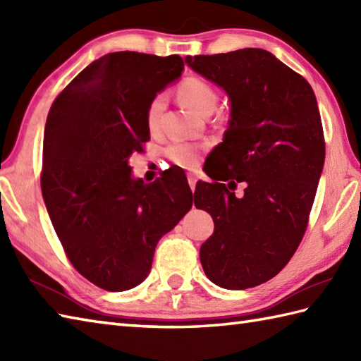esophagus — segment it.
Segmentation results:
<instances>
[{"instance_id": "esophagus-1", "label": "esophagus", "mask_w": 361, "mask_h": 361, "mask_svg": "<svg viewBox=\"0 0 361 361\" xmlns=\"http://www.w3.org/2000/svg\"><path fill=\"white\" fill-rule=\"evenodd\" d=\"M188 181H189V186L192 190H195V185H197V176L194 173H189L188 175Z\"/></svg>"}]
</instances>
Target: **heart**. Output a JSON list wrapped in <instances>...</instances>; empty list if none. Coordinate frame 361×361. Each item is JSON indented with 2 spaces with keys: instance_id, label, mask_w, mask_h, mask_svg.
<instances>
[{
  "instance_id": "heart-1",
  "label": "heart",
  "mask_w": 361,
  "mask_h": 361,
  "mask_svg": "<svg viewBox=\"0 0 361 361\" xmlns=\"http://www.w3.org/2000/svg\"><path fill=\"white\" fill-rule=\"evenodd\" d=\"M176 93H178V97L181 99L183 104H186L189 109L203 114V116L211 114L219 102L217 90L208 80L195 78V75H190V78L181 80L178 88H176ZM166 105L167 97L163 93H158L150 99L147 110H145V122H147L150 132L158 130L161 119H163ZM164 153L172 163L186 169H192L200 163L202 147L190 142H172L167 145Z\"/></svg>"
}]
</instances>
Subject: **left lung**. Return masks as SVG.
Returning a JSON list of instances; mask_svg holds the SVG:
<instances>
[{"label":"left lung","mask_w":361,"mask_h":361,"mask_svg":"<svg viewBox=\"0 0 361 361\" xmlns=\"http://www.w3.org/2000/svg\"><path fill=\"white\" fill-rule=\"evenodd\" d=\"M186 63L231 101L224 142L208 157L225 172H206L214 181H198L194 192L214 220L200 262L219 287H256L288 264L307 229L326 157L317 97L265 49L188 56ZM237 182L242 197L232 192Z\"/></svg>","instance_id":"obj_1"}]
</instances>
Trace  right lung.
<instances>
[{
    "label": "right lung",
    "mask_w": 361,
    "mask_h": 361,
    "mask_svg": "<svg viewBox=\"0 0 361 361\" xmlns=\"http://www.w3.org/2000/svg\"><path fill=\"white\" fill-rule=\"evenodd\" d=\"M183 68L180 56L106 54L68 83L48 113L46 209L73 267L104 290H130L147 278L158 240L192 208L178 167L145 185L128 166L150 140V99Z\"/></svg>",
    "instance_id": "right-lung-1"
}]
</instances>
